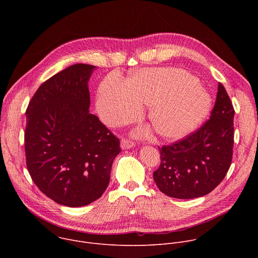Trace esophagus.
<instances>
[{"label":"esophagus","mask_w":258,"mask_h":258,"mask_svg":"<svg viewBox=\"0 0 258 258\" xmlns=\"http://www.w3.org/2000/svg\"><path fill=\"white\" fill-rule=\"evenodd\" d=\"M134 146H135V144H134L132 141H130V140L122 139V140L120 141V148H121L122 150L131 149V148H133Z\"/></svg>","instance_id":"1"}]
</instances>
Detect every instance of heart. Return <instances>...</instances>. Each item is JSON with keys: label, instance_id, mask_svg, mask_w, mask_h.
<instances>
[{"label": "heart", "instance_id": "obj_1", "mask_svg": "<svg viewBox=\"0 0 258 258\" xmlns=\"http://www.w3.org/2000/svg\"><path fill=\"white\" fill-rule=\"evenodd\" d=\"M149 107L148 119L157 135L175 140L196 130L208 116L210 94L199 80L180 68L141 69L125 81L105 79L96 98L97 111L108 126L136 119L142 106ZM137 131L136 135H143Z\"/></svg>", "mask_w": 258, "mask_h": 258}]
</instances>
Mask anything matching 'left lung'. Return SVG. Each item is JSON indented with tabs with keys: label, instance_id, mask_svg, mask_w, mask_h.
Segmentation results:
<instances>
[{
	"label": "left lung",
	"instance_id": "left-lung-1",
	"mask_svg": "<svg viewBox=\"0 0 258 258\" xmlns=\"http://www.w3.org/2000/svg\"><path fill=\"white\" fill-rule=\"evenodd\" d=\"M234 115L230 97L219 83L210 119L188 138L159 148L161 163L153 177L162 193L193 199L219 185L232 162Z\"/></svg>",
	"mask_w": 258,
	"mask_h": 258
}]
</instances>
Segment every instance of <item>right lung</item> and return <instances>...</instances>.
Instances as JSON below:
<instances>
[{
	"label": "right lung",
	"mask_w": 258,
	"mask_h": 258,
	"mask_svg": "<svg viewBox=\"0 0 258 258\" xmlns=\"http://www.w3.org/2000/svg\"><path fill=\"white\" fill-rule=\"evenodd\" d=\"M96 66L75 64L35 92L26 109L28 172L46 196L68 207L99 199L119 154V140L89 112V81Z\"/></svg>",
	"instance_id": "obj_1"
}]
</instances>
